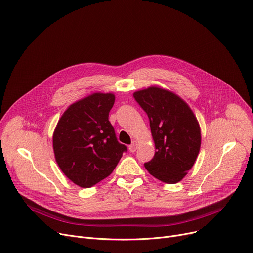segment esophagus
<instances>
[{"mask_svg":"<svg viewBox=\"0 0 253 253\" xmlns=\"http://www.w3.org/2000/svg\"><path fill=\"white\" fill-rule=\"evenodd\" d=\"M137 146H138V141L134 140L133 142H132V144L128 146V149H129L130 153H134V151L137 149Z\"/></svg>","mask_w":253,"mask_h":253,"instance_id":"1","label":"esophagus"}]
</instances>
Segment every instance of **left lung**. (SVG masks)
Segmentation results:
<instances>
[{"label":"left lung","mask_w":253,"mask_h":253,"mask_svg":"<svg viewBox=\"0 0 253 253\" xmlns=\"http://www.w3.org/2000/svg\"><path fill=\"white\" fill-rule=\"evenodd\" d=\"M148 118L156 153L144 164L148 172L166 184H176L193 167L200 150L199 123L185 100L160 86L134 92Z\"/></svg>","instance_id":"left-lung-1"}]
</instances>
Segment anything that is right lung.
<instances>
[{"label": "right lung", "instance_id": "1", "mask_svg": "<svg viewBox=\"0 0 253 253\" xmlns=\"http://www.w3.org/2000/svg\"><path fill=\"white\" fill-rule=\"evenodd\" d=\"M114 102L112 92H93L70 105L55 127V160L79 187L90 188L110 175L126 150L109 121Z\"/></svg>", "mask_w": 253, "mask_h": 253}]
</instances>
